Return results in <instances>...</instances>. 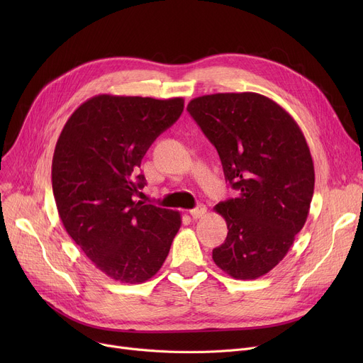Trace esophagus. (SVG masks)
Wrapping results in <instances>:
<instances>
[{"mask_svg":"<svg viewBox=\"0 0 363 363\" xmlns=\"http://www.w3.org/2000/svg\"><path fill=\"white\" fill-rule=\"evenodd\" d=\"M206 213H207V207L204 204H197L194 208L189 211V215H191L194 219L203 218Z\"/></svg>","mask_w":363,"mask_h":363,"instance_id":"34e87169","label":"esophagus"}]
</instances>
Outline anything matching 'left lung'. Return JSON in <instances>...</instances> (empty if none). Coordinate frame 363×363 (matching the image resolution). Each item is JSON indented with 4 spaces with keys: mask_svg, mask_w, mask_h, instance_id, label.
Returning <instances> with one entry per match:
<instances>
[{
    "mask_svg": "<svg viewBox=\"0 0 363 363\" xmlns=\"http://www.w3.org/2000/svg\"><path fill=\"white\" fill-rule=\"evenodd\" d=\"M188 113L218 150L238 197L216 204L228 235L213 260L235 279H255L289 253L308 219L315 169L301 129L274 100L256 92L203 95Z\"/></svg>",
    "mask_w": 363,
    "mask_h": 363,
    "instance_id": "obj_1",
    "label": "left lung"
}]
</instances>
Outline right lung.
<instances>
[{"label": "right lung", "instance_id": "obj_1", "mask_svg": "<svg viewBox=\"0 0 363 363\" xmlns=\"http://www.w3.org/2000/svg\"><path fill=\"white\" fill-rule=\"evenodd\" d=\"M184 110L181 97L101 94L73 111L57 140L52 193L72 240L114 281L155 277L181 226L179 212L137 201L150 145Z\"/></svg>", "mask_w": 363, "mask_h": 363}]
</instances>
